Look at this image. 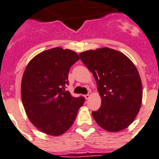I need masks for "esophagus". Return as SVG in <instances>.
<instances>
[{
  "label": "esophagus",
  "mask_w": 159,
  "mask_h": 159,
  "mask_svg": "<svg viewBox=\"0 0 159 159\" xmlns=\"http://www.w3.org/2000/svg\"><path fill=\"white\" fill-rule=\"evenodd\" d=\"M84 97H85V98H86V99H87V100H88V99H89V98H91V94H86V95L84 96Z\"/></svg>",
  "instance_id": "esophagus-1"
}]
</instances>
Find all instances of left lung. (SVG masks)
Masks as SVG:
<instances>
[{
  "label": "left lung",
  "instance_id": "left-lung-1",
  "mask_svg": "<svg viewBox=\"0 0 159 159\" xmlns=\"http://www.w3.org/2000/svg\"><path fill=\"white\" fill-rule=\"evenodd\" d=\"M92 72L101 97V107L92 112L100 127L110 132L126 129L140 110L143 87L137 68L119 51L108 47L80 53Z\"/></svg>",
  "mask_w": 159,
  "mask_h": 159
}]
</instances>
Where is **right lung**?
Here are the masks:
<instances>
[{"instance_id":"right-lung-1","label":"right lung","mask_w":159,"mask_h":159,"mask_svg":"<svg viewBox=\"0 0 159 159\" xmlns=\"http://www.w3.org/2000/svg\"><path fill=\"white\" fill-rule=\"evenodd\" d=\"M79 59L75 51L56 47L36 55L26 67L22 102L29 120L43 133L54 136L65 133L84 105V97L75 98L65 91L70 68Z\"/></svg>"}]
</instances>
